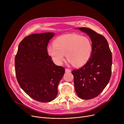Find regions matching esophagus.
<instances>
[{
  "label": "esophagus",
  "instance_id": "esophagus-1",
  "mask_svg": "<svg viewBox=\"0 0 124 124\" xmlns=\"http://www.w3.org/2000/svg\"><path fill=\"white\" fill-rule=\"evenodd\" d=\"M65 72H66V73H69V72H71V70H70V69L66 68V69H65Z\"/></svg>",
  "mask_w": 124,
  "mask_h": 124
}]
</instances>
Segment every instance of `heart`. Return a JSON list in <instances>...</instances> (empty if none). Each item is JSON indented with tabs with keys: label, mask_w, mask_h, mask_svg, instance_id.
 <instances>
[{
	"label": "heart",
	"mask_w": 124,
	"mask_h": 124,
	"mask_svg": "<svg viewBox=\"0 0 124 124\" xmlns=\"http://www.w3.org/2000/svg\"><path fill=\"white\" fill-rule=\"evenodd\" d=\"M93 46L90 40L76 34L62 35L47 48L48 55L57 65H61L66 54L70 63L79 67L85 65L92 55Z\"/></svg>",
	"instance_id": "b5f03b06"
}]
</instances>
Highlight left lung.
<instances>
[{"label": "left lung", "mask_w": 124, "mask_h": 124, "mask_svg": "<svg viewBox=\"0 0 124 124\" xmlns=\"http://www.w3.org/2000/svg\"><path fill=\"white\" fill-rule=\"evenodd\" d=\"M90 36L93 50L89 60L81 68L72 70L75 90L81 99L97 97L108 85L111 75L112 53L102 35L90 28H78Z\"/></svg>", "instance_id": "1"}]
</instances>
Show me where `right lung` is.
Here are the masks:
<instances>
[{
  "label": "right lung",
  "mask_w": 124,
  "mask_h": 124,
  "mask_svg": "<svg viewBox=\"0 0 124 124\" xmlns=\"http://www.w3.org/2000/svg\"><path fill=\"white\" fill-rule=\"evenodd\" d=\"M54 33L33 34L20 43L15 59L16 78L22 89L31 98L47 102L54 100L65 69L56 65L47 51Z\"/></svg>",
  "instance_id": "obj_1"
}]
</instances>
